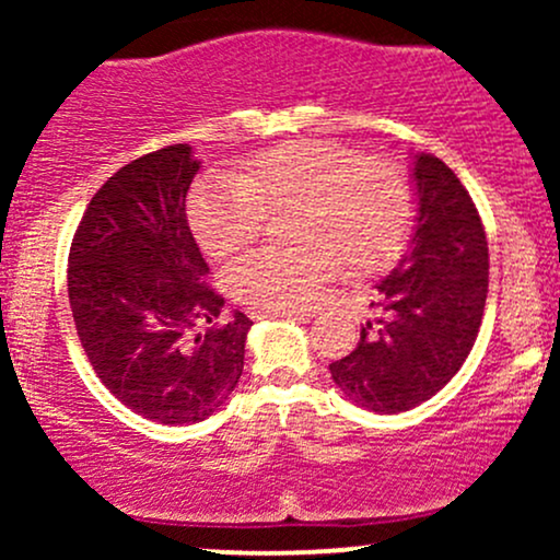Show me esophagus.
Wrapping results in <instances>:
<instances>
[{
    "label": "esophagus",
    "instance_id": "1",
    "mask_svg": "<svg viewBox=\"0 0 560 560\" xmlns=\"http://www.w3.org/2000/svg\"><path fill=\"white\" fill-rule=\"evenodd\" d=\"M260 316H271V318H307L311 313L305 311H260Z\"/></svg>",
    "mask_w": 560,
    "mask_h": 560
}]
</instances>
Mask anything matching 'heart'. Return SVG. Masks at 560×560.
<instances>
[{
  "mask_svg": "<svg viewBox=\"0 0 560 560\" xmlns=\"http://www.w3.org/2000/svg\"><path fill=\"white\" fill-rule=\"evenodd\" d=\"M294 247H262L226 271L236 300L266 311L313 305L339 268L376 271L408 234L413 195L400 165L334 141H289L244 160L231 178L191 189L189 226L210 258H229L260 234L266 215L287 213Z\"/></svg>",
  "mask_w": 560,
  "mask_h": 560,
  "instance_id": "heart-1",
  "label": "heart"
}]
</instances>
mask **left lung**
Listing matches in <instances>:
<instances>
[{"instance_id":"left-lung-1","label":"left lung","mask_w":560,"mask_h":560,"mask_svg":"<svg viewBox=\"0 0 560 560\" xmlns=\"http://www.w3.org/2000/svg\"><path fill=\"white\" fill-rule=\"evenodd\" d=\"M416 234L378 284L361 342L329 365L358 408L402 413L458 374L485 316L490 249L477 205L434 155H416Z\"/></svg>"}]
</instances>
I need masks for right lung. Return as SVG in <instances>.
<instances>
[{"instance_id": "obj_1", "label": "right lung", "mask_w": 560, "mask_h": 560, "mask_svg": "<svg viewBox=\"0 0 560 560\" xmlns=\"http://www.w3.org/2000/svg\"><path fill=\"white\" fill-rule=\"evenodd\" d=\"M199 163L171 144L115 171L68 255V300L89 363L133 413L158 423L213 416L244 369L249 320L223 298L186 223Z\"/></svg>"}]
</instances>
